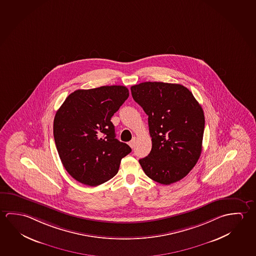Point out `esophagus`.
Wrapping results in <instances>:
<instances>
[{
  "label": "esophagus",
  "mask_w": 256,
  "mask_h": 256,
  "mask_svg": "<svg viewBox=\"0 0 256 256\" xmlns=\"http://www.w3.org/2000/svg\"><path fill=\"white\" fill-rule=\"evenodd\" d=\"M136 138H134L130 141V146L131 148H134V146H136Z\"/></svg>",
  "instance_id": "1"
}]
</instances>
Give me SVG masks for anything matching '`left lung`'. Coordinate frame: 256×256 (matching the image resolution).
<instances>
[{"mask_svg":"<svg viewBox=\"0 0 256 256\" xmlns=\"http://www.w3.org/2000/svg\"><path fill=\"white\" fill-rule=\"evenodd\" d=\"M131 94L148 115L152 150L139 160L142 170L160 184L180 181L194 167L202 152L204 114L184 86L144 82Z\"/></svg>","mask_w":256,"mask_h":256,"instance_id":"obj_1","label":"left lung"}]
</instances>
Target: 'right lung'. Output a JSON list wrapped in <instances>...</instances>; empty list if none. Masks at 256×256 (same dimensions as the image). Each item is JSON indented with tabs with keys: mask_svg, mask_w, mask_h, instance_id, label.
Instances as JSON below:
<instances>
[{
	"mask_svg": "<svg viewBox=\"0 0 256 256\" xmlns=\"http://www.w3.org/2000/svg\"><path fill=\"white\" fill-rule=\"evenodd\" d=\"M128 96L123 86L80 89L57 110L55 144L64 168L76 180L96 186L117 174L131 148L115 138L110 118Z\"/></svg>",
	"mask_w": 256,
	"mask_h": 256,
	"instance_id": "add662e5",
	"label": "right lung"
}]
</instances>
